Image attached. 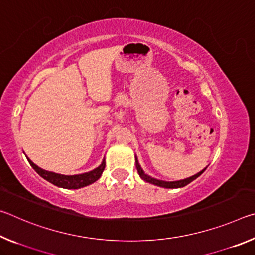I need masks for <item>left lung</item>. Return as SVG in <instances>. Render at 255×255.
<instances>
[{
  "label": "left lung",
  "instance_id": "8db88e82",
  "mask_svg": "<svg viewBox=\"0 0 255 255\" xmlns=\"http://www.w3.org/2000/svg\"><path fill=\"white\" fill-rule=\"evenodd\" d=\"M136 167H137L138 174H139L140 178L143 179L144 181H146V182H149V183H152V184L157 185V187H162V188H166V189H175V188L185 187V185L189 184L190 182H192L193 180H196L198 176H200L202 173H204V171L207 169V167H205V169L202 170V171H200L199 173H197L195 175L190 176V178L183 179V180H179V181H163V180H157V179H155V178H152V176H149L147 174H145V172L140 167L139 163H138L137 157H136Z\"/></svg>",
  "mask_w": 255,
  "mask_h": 255
}]
</instances>
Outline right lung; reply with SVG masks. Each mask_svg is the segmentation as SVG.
Segmentation results:
<instances>
[{
	"label": "right lung",
	"instance_id": "obj_1",
	"mask_svg": "<svg viewBox=\"0 0 255 255\" xmlns=\"http://www.w3.org/2000/svg\"><path fill=\"white\" fill-rule=\"evenodd\" d=\"M27 159L29 161L30 165L33 167V170L36 171L41 178H44L45 180L48 181V182L64 189H80V188L86 187V185L89 184H92L93 182H96L99 178H100L106 166V162L105 159H103L100 165L92 171L86 172V173L75 174V175H64V174L55 173V172L46 171L44 169H41V167L37 166L36 164H34L32 161H30L28 157Z\"/></svg>",
	"mask_w": 255,
	"mask_h": 255
}]
</instances>
